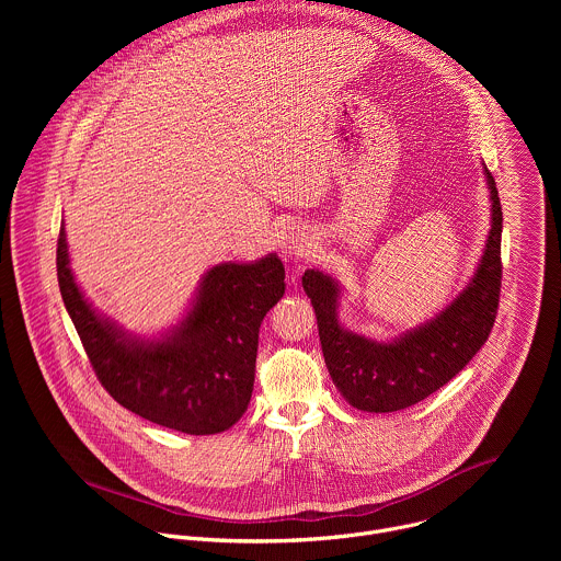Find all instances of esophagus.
Instances as JSON below:
<instances>
[{"mask_svg":"<svg viewBox=\"0 0 561 561\" xmlns=\"http://www.w3.org/2000/svg\"><path fill=\"white\" fill-rule=\"evenodd\" d=\"M310 237L304 232V228L299 226H293L286 230V234L282 237V251L288 255V257H301L310 251Z\"/></svg>","mask_w":561,"mask_h":561,"instance_id":"1","label":"esophagus"}]
</instances>
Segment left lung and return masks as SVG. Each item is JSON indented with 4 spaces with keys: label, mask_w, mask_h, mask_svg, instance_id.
I'll return each instance as SVG.
<instances>
[{
    "label": "left lung",
    "mask_w": 561,
    "mask_h": 561,
    "mask_svg": "<svg viewBox=\"0 0 561 561\" xmlns=\"http://www.w3.org/2000/svg\"><path fill=\"white\" fill-rule=\"evenodd\" d=\"M491 191V232L468 286L426 324L390 342H377L340 324V282L310 268L301 286L317 314L327 368L346 402L366 413L409 409L448 383L484 346L495 324L502 288V204L484 164Z\"/></svg>",
    "instance_id": "8db88e82"
}]
</instances>
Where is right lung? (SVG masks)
Segmentation results:
<instances>
[{"instance_id": "1", "label": "right lung", "mask_w": 561, "mask_h": 561, "mask_svg": "<svg viewBox=\"0 0 561 561\" xmlns=\"http://www.w3.org/2000/svg\"><path fill=\"white\" fill-rule=\"evenodd\" d=\"M57 279L91 366L117 404L186 435L221 433L247 413L260 327L286 288L275 253L213 266L182 322L152 340L124 331L89 304L70 271L64 226Z\"/></svg>"}]
</instances>
